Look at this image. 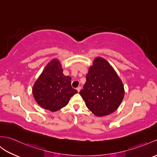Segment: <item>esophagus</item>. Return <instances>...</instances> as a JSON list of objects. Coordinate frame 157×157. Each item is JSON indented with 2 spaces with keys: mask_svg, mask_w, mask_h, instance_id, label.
<instances>
[{
  "mask_svg": "<svg viewBox=\"0 0 157 157\" xmlns=\"http://www.w3.org/2000/svg\"><path fill=\"white\" fill-rule=\"evenodd\" d=\"M76 89H77V90H78V92H79V91H80V90H81V87H80V86H78V87Z\"/></svg>",
  "mask_w": 157,
  "mask_h": 157,
  "instance_id": "1",
  "label": "esophagus"
}]
</instances>
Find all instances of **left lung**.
<instances>
[{"instance_id":"1","label":"left lung","mask_w":157,"mask_h":157,"mask_svg":"<svg viewBox=\"0 0 157 157\" xmlns=\"http://www.w3.org/2000/svg\"><path fill=\"white\" fill-rule=\"evenodd\" d=\"M86 78L79 94L90 111L98 117L115 111L125 91L121 79L109 63L103 58H96Z\"/></svg>"}]
</instances>
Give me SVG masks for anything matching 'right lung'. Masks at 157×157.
<instances>
[{
    "label": "right lung",
    "instance_id": "add662e5",
    "mask_svg": "<svg viewBox=\"0 0 157 157\" xmlns=\"http://www.w3.org/2000/svg\"><path fill=\"white\" fill-rule=\"evenodd\" d=\"M71 78L63 73L58 59H54L45 67L33 86V95L42 108L55 112L64 107L78 91L71 85Z\"/></svg>",
    "mask_w": 157,
    "mask_h": 157
}]
</instances>
